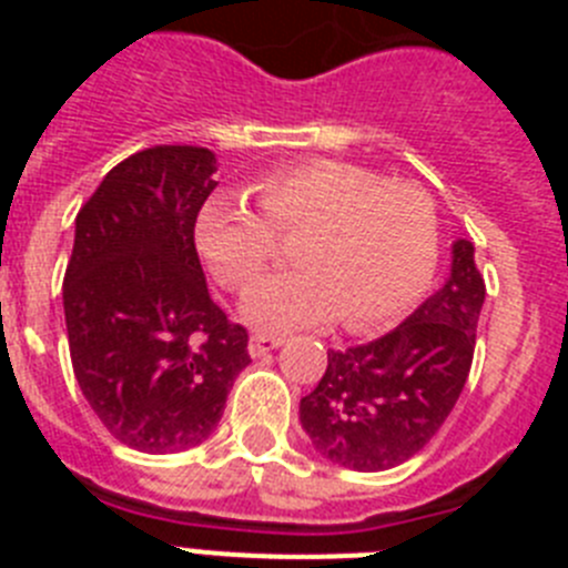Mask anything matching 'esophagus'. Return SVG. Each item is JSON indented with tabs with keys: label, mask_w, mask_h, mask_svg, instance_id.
I'll return each instance as SVG.
<instances>
[{
	"label": "esophagus",
	"mask_w": 568,
	"mask_h": 568,
	"mask_svg": "<svg viewBox=\"0 0 568 568\" xmlns=\"http://www.w3.org/2000/svg\"><path fill=\"white\" fill-rule=\"evenodd\" d=\"M281 344H284V341L273 338V335H253L247 344V349L253 358H261V355H267V353H273V349H278Z\"/></svg>",
	"instance_id": "obj_1"
}]
</instances>
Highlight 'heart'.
I'll return each instance as SVG.
<instances>
[{"label": "heart", "instance_id": "b5f03b06", "mask_svg": "<svg viewBox=\"0 0 568 568\" xmlns=\"http://www.w3.org/2000/svg\"><path fill=\"white\" fill-rule=\"evenodd\" d=\"M267 220L239 202H210L195 244L213 275L247 290L275 255V233L295 235L293 273L255 284L241 318L258 333L341 327L366 333L413 310L438 267L440 224L433 195L389 182L364 164L315 159L278 168L255 184Z\"/></svg>", "mask_w": 568, "mask_h": 568}]
</instances>
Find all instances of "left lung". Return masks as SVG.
Wrapping results in <instances>:
<instances>
[{
  "label": "left lung",
  "instance_id": "1",
  "mask_svg": "<svg viewBox=\"0 0 568 568\" xmlns=\"http://www.w3.org/2000/svg\"><path fill=\"white\" fill-rule=\"evenodd\" d=\"M486 287L471 241L453 244L444 287L369 344L329 349L298 406L315 453L355 471H384L420 453L469 378Z\"/></svg>",
  "mask_w": 568,
  "mask_h": 568
}]
</instances>
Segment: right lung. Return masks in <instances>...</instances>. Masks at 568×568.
Instances as JSON below:
<instances>
[{
  "instance_id": "right-lung-1",
  "label": "right lung",
  "mask_w": 568,
  "mask_h": 568,
  "mask_svg": "<svg viewBox=\"0 0 568 568\" xmlns=\"http://www.w3.org/2000/svg\"><path fill=\"white\" fill-rule=\"evenodd\" d=\"M215 170L204 148L142 150L77 215L62 287L70 361L90 409L139 453L207 440L250 364L247 329L213 304L193 241Z\"/></svg>"
}]
</instances>
